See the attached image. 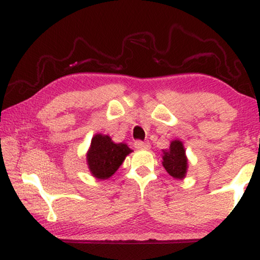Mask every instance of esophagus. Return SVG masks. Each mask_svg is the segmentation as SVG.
Returning <instances> with one entry per match:
<instances>
[{
  "mask_svg": "<svg viewBox=\"0 0 260 260\" xmlns=\"http://www.w3.org/2000/svg\"><path fill=\"white\" fill-rule=\"evenodd\" d=\"M134 145L136 148H138V150H148V148H150V143L142 142V140H136Z\"/></svg>",
  "mask_w": 260,
  "mask_h": 260,
  "instance_id": "esophagus-1",
  "label": "esophagus"
}]
</instances>
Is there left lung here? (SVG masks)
Segmentation results:
<instances>
[{
  "instance_id": "obj_1",
  "label": "left lung",
  "mask_w": 260,
  "mask_h": 260,
  "mask_svg": "<svg viewBox=\"0 0 260 260\" xmlns=\"http://www.w3.org/2000/svg\"><path fill=\"white\" fill-rule=\"evenodd\" d=\"M162 165L170 176L175 178H183L185 176L188 168V160L185 156V151L180 140H173L169 150L164 152Z\"/></svg>"
}]
</instances>
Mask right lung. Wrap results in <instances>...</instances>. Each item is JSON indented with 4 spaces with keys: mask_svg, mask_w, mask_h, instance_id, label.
I'll use <instances>...</instances> for the list:
<instances>
[{
    "mask_svg": "<svg viewBox=\"0 0 260 260\" xmlns=\"http://www.w3.org/2000/svg\"><path fill=\"white\" fill-rule=\"evenodd\" d=\"M131 151L126 144L113 143L109 136L95 135L87 153L88 168L96 178L106 180L116 172Z\"/></svg>",
    "mask_w": 260,
    "mask_h": 260,
    "instance_id": "1",
    "label": "right lung"
}]
</instances>
